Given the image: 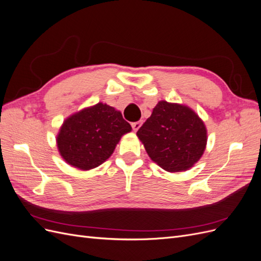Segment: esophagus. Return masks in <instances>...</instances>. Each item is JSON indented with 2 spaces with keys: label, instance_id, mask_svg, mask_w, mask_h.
I'll list each match as a JSON object with an SVG mask.
<instances>
[{
  "label": "esophagus",
  "instance_id": "34e87169",
  "mask_svg": "<svg viewBox=\"0 0 261 261\" xmlns=\"http://www.w3.org/2000/svg\"><path fill=\"white\" fill-rule=\"evenodd\" d=\"M141 125H143V121H138V122L133 123V124H132V127H133L134 132H137V130L140 128Z\"/></svg>",
  "mask_w": 261,
  "mask_h": 261
}]
</instances>
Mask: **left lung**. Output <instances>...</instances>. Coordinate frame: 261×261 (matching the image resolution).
<instances>
[{"label":"left lung","instance_id":"obj_1","mask_svg":"<svg viewBox=\"0 0 261 261\" xmlns=\"http://www.w3.org/2000/svg\"><path fill=\"white\" fill-rule=\"evenodd\" d=\"M137 137L150 159L171 173L193 168L208 139L206 125L193 109L165 100L158 102Z\"/></svg>","mask_w":261,"mask_h":261}]
</instances>
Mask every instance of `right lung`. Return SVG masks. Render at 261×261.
I'll return each instance as SVG.
<instances>
[{
  "label": "right lung",
  "instance_id": "right-lung-1",
  "mask_svg": "<svg viewBox=\"0 0 261 261\" xmlns=\"http://www.w3.org/2000/svg\"><path fill=\"white\" fill-rule=\"evenodd\" d=\"M129 132L132 126L118 110L99 102L69 115L63 122L57 146L67 164L89 171L106 162L122 136Z\"/></svg>",
  "mask_w": 261,
  "mask_h": 261
}]
</instances>
